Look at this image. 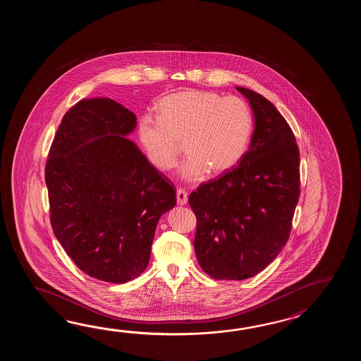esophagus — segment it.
<instances>
[{"label": "esophagus", "mask_w": 361, "mask_h": 361, "mask_svg": "<svg viewBox=\"0 0 361 361\" xmlns=\"http://www.w3.org/2000/svg\"><path fill=\"white\" fill-rule=\"evenodd\" d=\"M187 201H188V195H187V192L182 190V188H179L177 191V202L179 205H184V204H187Z\"/></svg>", "instance_id": "obj_1"}]
</instances>
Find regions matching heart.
<instances>
[{
	"label": "heart",
	"instance_id": "1",
	"mask_svg": "<svg viewBox=\"0 0 361 361\" xmlns=\"http://www.w3.org/2000/svg\"><path fill=\"white\" fill-rule=\"evenodd\" d=\"M254 118L245 100L207 90L164 97L157 117L143 116L138 137L148 161L166 171L176 166L180 145L188 154L180 176L200 180L207 171L223 174L236 166L250 143Z\"/></svg>",
	"mask_w": 361,
	"mask_h": 361
}]
</instances>
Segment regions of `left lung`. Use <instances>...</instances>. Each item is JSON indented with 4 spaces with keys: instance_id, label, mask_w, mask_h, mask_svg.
<instances>
[{
    "instance_id": "left-lung-1",
    "label": "left lung",
    "mask_w": 361,
    "mask_h": 361,
    "mask_svg": "<svg viewBox=\"0 0 361 361\" xmlns=\"http://www.w3.org/2000/svg\"><path fill=\"white\" fill-rule=\"evenodd\" d=\"M245 95L255 118L238 166L191 192L195 253L215 280H245L266 269L288 243L300 195V149L289 123L258 92Z\"/></svg>"
}]
</instances>
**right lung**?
Here are the masks:
<instances>
[{"instance_id": "add662e5", "label": "right lung", "mask_w": 361, "mask_h": 361, "mask_svg": "<svg viewBox=\"0 0 361 361\" xmlns=\"http://www.w3.org/2000/svg\"><path fill=\"white\" fill-rule=\"evenodd\" d=\"M137 117L108 98L61 118L45 166L50 222L89 276L123 284L148 266L156 226L177 202L174 184L126 138Z\"/></svg>"}]
</instances>
